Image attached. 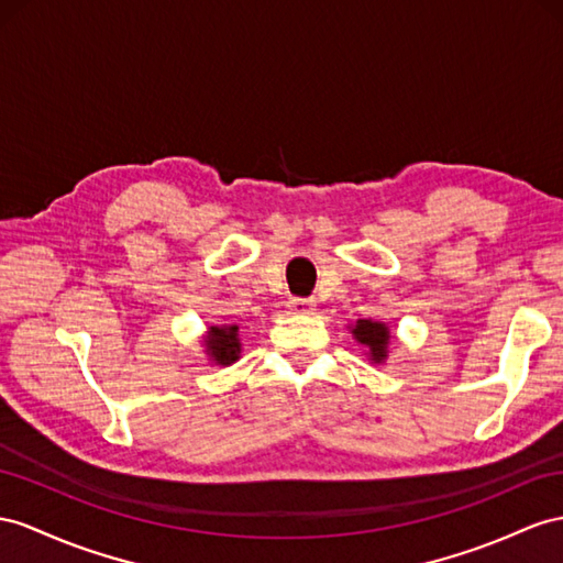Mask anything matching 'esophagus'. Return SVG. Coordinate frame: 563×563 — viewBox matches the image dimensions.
<instances>
[{"label":"esophagus","instance_id":"34e87169","mask_svg":"<svg viewBox=\"0 0 563 563\" xmlns=\"http://www.w3.org/2000/svg\"><path fill=\"white\" fill-rule=\"evenodd\" d=\"M290 309L295 313H313L316 301L311 297H292L290 299Z\"/></svg>","mask_w":563,"mask_h":563}]
</instances>
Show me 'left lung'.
Masks as SVG:
<instances>
[{
    "instance_id": "1",
    "label": "left lung",
    "mask_w": 563,
    "mask_h": 563,
    "mask_svg": "<svg viewBox=\"0 0 563 563\" xmlns=\"http://www.w3.org/2000/svg\"><path fill=\"white\" fill-rule=\"evenodd\" d=\"M354 338L366 344L373 362H383L387 356V342H390V330L385 328V323H373V321H356L354 325Z\"/></svg>"
}]
</instances>
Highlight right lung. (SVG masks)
Listing matches in <instances>:
<instances>
[{
  "label": "right lung",
  "instance_id": "obj_1",
  "mask_svg": "<svg viewBox=\"0 0 563 563\" xmlns=\"http://www.w3.org/2000/svg\"><path fill=\"white\" fill-rule=\"evenodd\" d=\"M209 354L216 364H233L240 354V340H238V325L230 328H211V335L207 338Z\"/></svg>",
  "mask_w": 563,
  "mask_h": 563
}]
</instances>
